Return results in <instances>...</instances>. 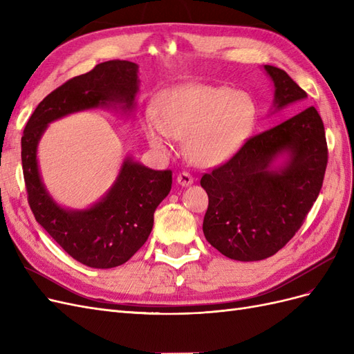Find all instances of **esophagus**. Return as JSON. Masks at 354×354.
<instances>
[{
  "mask_svg": "<svg viewBox=\"0 0 354 354\" xmlns=\"http://www.w3.org/2000/svg\"><path fill=\"white\" fill-rule=\"evenodd\" d=\"M177 183L180 186L187 187V186H190L192 183H194V177H192L189 173H186V171H183V173H180L177 176Z\"/></svg>",
  "mask_w": 354,
  "mask_h": 354,
  "instance_id": "obj_1",
  "label": "esophagus"
}]
</instances>
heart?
I'll list each match as a JSON object with an SVG mask.
<instances>
[{
  "instance_id": "heart-1",
  "label": "heart",
  "mask_w": 354,
  "mask_h": 354,
  "mask_svg": "<svg viewBox=\"0 0 354 354\" xmlns=\"http://www.w3.org/2000/svg\"><path fill=\"white\" fill-rule=\"evenodd\" d=\"M257 124V104L250 94L230 87L196 84L169 91L158 118L149 115L145 133L159 152L173 151L174 137H186V152L195 164L227 162L250 140Z\"/></svg>"
}]
</instances>
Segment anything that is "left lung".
I'll list each match as a JSON object with an SVG mask.
<instances>
[{"label":"left lung","instance_id":"left-lung-1","mask_svg":"<svg viewBox=\"0 0 354 354\" xmlns=\"http://www.w3.org/2000/svg\"><path fill=\"white\" fill-rule=\"evenodd\" d=\"M274 112L307 93L270 65ZM277 158L282 165H275ZM328 164L322 118L310 106L270 130L251 137L226 164L203 174L208 195L202 230L223 255L238 261L272 257L291 241L316 202Z\"/></svg>","mask_w":354,"mask_h":354}]
</instances>
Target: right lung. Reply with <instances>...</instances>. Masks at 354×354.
Instances as JSON below:
<instances>
[{"label": "right lung", "instance_id": "right-lung-1", "mask_svg": "<svg viewBox=\"0 0 354 354\" xmlns=\"http://www.w3.org/2000/svg\"><path fill=\"white\" fill-rule=\"evenodd\" d=\"M138 66L128 60L103 62L75 77L42 100L22 136V167L28 202L35 220L72 259L112 269L142 248L153 227V212L171 190L173 173L155 171L127 156L115 183L99 202L85 209L60 207L46 189L37 151L50 122L95 108L134 109Z\"/></svg>", "mask_w": 354, "mask_h": 354}]
</instances>
